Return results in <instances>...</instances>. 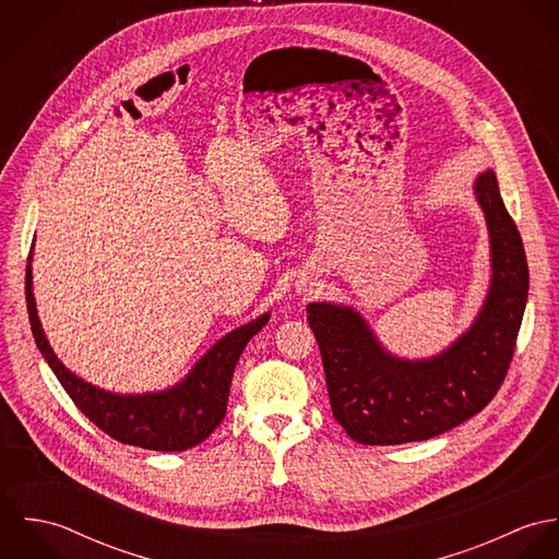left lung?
Returning a JSON list of instances; mask_svg holds the SVG:
<instances>
[{"label": "left lung", "instance_id": "1", "mask_svg": "<svg viewBox=\"0 0 559 559\" xmlns=\"http://www.w3.org/2000/svg\"><path fill=\"white\" fill-rule=\"evenodd\" d=\"M490 239V286L474 324L443 353L400 359L348 306L310 304L333 417L364 445L426 441L479 413L501 388L527 304L523 240L492 169L474 185Z\"/></svg>", "mask_w": 559, "mask_h": 559}]
</instances>
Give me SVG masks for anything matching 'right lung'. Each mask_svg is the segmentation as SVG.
<instances>
[{
    "label": "right lung",
    "mask_w": 559,
    "mask_h": 559,
    "mask_svg": "<svg viewBox=\"0 0 559 559\" xmlns=\"http://www.w3.org/2000/svg\"><path fill=\"white\" fill-rule=\"evenodd\" d=\"M25 301L38 350L81 413L111 439L157 452L195 448L222 424L240 353L269 320L266 312L230 331L178 385L157 394L120 396L85 383L56 357L36 312L32 264L25 269Z\"/></svg>",
    "instance_id": "obj_1"
}]
</instances>
